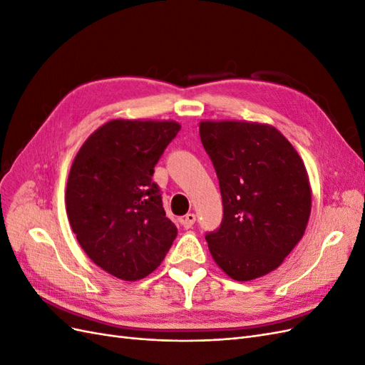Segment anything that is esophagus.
I'll return each mask as SVG.
<instances>
[{
	"label": "esophagus",
	"instance_id": "1",
	"mask_svg": "<svg viewBox=\"0 0 365 365\" xmlns=\"http://www.w3.org/2000/svg\"><path fill=\"white\" fill-rule=\"evenodd\" d=\"M195 220H196V215H195V213H187V215L182 217L181 224L184 225V228H192L193 224H195Z\"/></svg>",
	"mask_w": 365,
	"mask_h": 365
}]
</instances>
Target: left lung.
Listing matches in <instances>:
<instances>
[{
  "instance_id": "left-lung-1",
  "label": "left lung",
  "mask_w": 365,
  "mask_h": 365,
  "mask_svg": "<svg viewBox=\"0 0 365 365\" xmlns=\"http://www.w3.org/2000/svg\"><path fill=\"white\" fill-rule=\"evenodd\" d=\"M200 135L224 205L219 228L205 235L208 250L231 279H257L280 267L304 235L311 215L304 164L268 125L201 121Z\"/></svg>"
}]
</instances>
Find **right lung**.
Here are the masks:
<instances>
[{"label": "right lung", "mask_w": 365, "mask_h": 365, "mask_svg": "<svg viewBox=\"0 0 365 365\" xmlns=\"http://www.w3.org/2000/svg\"><path fill=\"white\" fill-rule=\"evenodd\" d=\"M180 129L175 121H108L73 161L65 192L70 225L88 257L118 279L155 271L178 235L152 176Z\"/></svg>", "instance_id": "obj_1"}]
</instances>
